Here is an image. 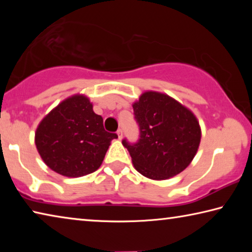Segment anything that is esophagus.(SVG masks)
<instances>
[{
	"mask_svg": "<svg viewBox=\"0 0 252 252\" xmlns=\"http://www.w3.org/2000/svg\"><path fill=\"white\" fill-rule=\"evenodd\" d=\"M117 134H118V136H119V139H122V136H123V132H122V130L121 129H119L118 131H117Z\"/></svg>",
	"mask_w": 252,
	"mask_h": 252,
	"instance_id": "esophagus-1",
	"label": "esophagus"
}]
</instances>
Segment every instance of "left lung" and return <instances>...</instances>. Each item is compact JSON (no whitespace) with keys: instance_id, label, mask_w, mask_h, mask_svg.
Instances as JSON below:
<instances>
[{"instance_id":"obj_1","label":"left lung","mask_w":252,"mask_h":252,"mask_svg":"<svg viewBox=\"0 0 252 252\" xmlns=\"http://www.w3.org/2000/svg\"><path fill=\"white\" fill-rule=\"evenodd\" d=\"M139 140L122 144L134 168L144 177L165 180L182 172L198 151L201 130L194 114L172 97L144 92L133 103Z\"/></svg>"}]
</instances>
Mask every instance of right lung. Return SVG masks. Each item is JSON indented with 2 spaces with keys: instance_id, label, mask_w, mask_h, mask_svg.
Masks as SVG:
<instances>
[{
  "instance_id": "add662e5",
  "label": "right lung",
  "mask_w": 252,
  "mask_h": 252,
  "mask_svg": "<svg viewBox=\"0 0 252 252\" xmlns=\"http://www.w3.org/2000/svg\"><path fill=\"white\" fill-rule=\"evenodd\" d=\"M87 96L61 102L37 126L35 144L45 164L62 176L78 178L99 169L117 133L104 130Z\"/></svg>"
}]
</instances>
